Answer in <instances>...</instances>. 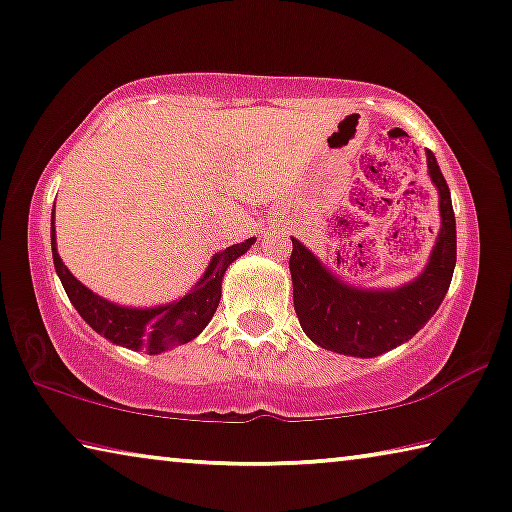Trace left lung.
I'll return each instance as SVG.
<instances>
[{
	"instance_id": "left-lung-1",
	"label": "left lung",
	"mask_w": 512,
	"mask_h": 512,
	"mask_svg": "<svg viewBox=\"0 0 512 512\" xmlns=\"http://www.w3.org/2000/svg\"><path fill=\"white\" fill-rule=\"evenodd\" d=\"M429 177L439 189L441 231L418 279L395 291H367L337 279L305 244L293 240L288 261L293 277V305L311 342L328 351L376 358L409 342L446 298L457 261L455 212L450 189L436 157L427 150Z\"/></svg>"
}]
</instances>
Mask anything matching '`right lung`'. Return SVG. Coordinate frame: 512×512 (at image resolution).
Segmentation results:
<instances>
[{"mask_svg":"<svg viewBox=\"0 0 512 512\" xmlns=\"http://www.w3.org/2000/svg\"><path fill=\"white\" fill-rule=\"evenodd\" d=\"M50 242H53V261L59 281H62L64 291L69 295L71 305L85 318V323L113 344L127 346L131 351L161 353L168 351V348L187 344L201 335L219 307L221 277L226 274V268L235 258L247 254V249L256 240L249 238L214 254L201 281L184 298L150 309L113 305V302L103 300L101 295H94L90 288L73 277L57 254L55 212L53 221H50Z\"/></svg>","mask_w":512,"mask_h":512,"instance_id":"obj_1","label":"right lung"}]
</instances>
